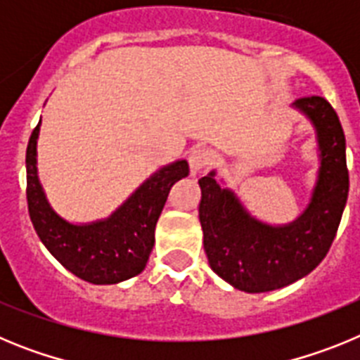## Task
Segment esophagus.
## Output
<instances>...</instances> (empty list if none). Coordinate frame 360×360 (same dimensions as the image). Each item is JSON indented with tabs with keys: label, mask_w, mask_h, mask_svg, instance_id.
<instances>
[{
	"label": "esophagus",
	"mask_w": 360,
	"mask_h": 360,
	"mask_svg": "<svg viewBox=\"0 0 360 360\" xmlns=\"http://www.w3.org/2000/svg\"><path fill=\"white\" fill-rule=\"evenodd\" d=\"M212 160H214V155H212L211 149H207V148L193 149V151H191V155H189L191 174L202 173L205 167H209V165L212 164Z\"/></svg>",
	"instance_id": "34e87169"
}]
</instances>
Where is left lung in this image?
<instances>
[{
  "label": "left lung",
  "mask_w": 360,
  "mask_h": 360,
  "mask_svg": "<svg viewBox=\"0 0 360 360\" xmlns=\"http://www.w3.org/2000/svg\"><path fill=\"white\" fill-rule=\"evenodd\" d=\"M316 129L319 171L310 202L294 221L270 225L254 218L236 193L216 178H200V224L209 265L238 290H278L310 274L330 250L348 200L346 139L335 110L323 97L292 103Z\"/></svg>",
  "instance_id": "1"
}]
</instances>
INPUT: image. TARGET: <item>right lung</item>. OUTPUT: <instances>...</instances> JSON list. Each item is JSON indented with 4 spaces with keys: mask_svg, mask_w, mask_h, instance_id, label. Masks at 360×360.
I'll return each instance as SVG.
<instances>
[{
    "mask_svg": "<svg viewBox=\"0 0 360 360\" xmlns=\"http://www.w3.org/2000/svg\"><path fill=\"white\" fill-rule=\"evenodd\" d=\"M27 148V200L37 236L73 276L94 285H115L146 269L155 245V227L171 187L189 174L187 160L167 164L142 182L108 218L72 224L46 200L37 174V136Z\"/></svg>",
    "mask_w": 360,
    "mask_h": 360,
    "instance_id": "right-lung-1",
    "label": "right lung"
}]
</instances>
